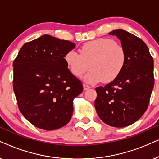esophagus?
Here are the masks:
<instances>
[{
	"label": "esophagus",
	"instance_id": "esophagus-1",
	"mask_svg": "<svg viewBox=\"0 0 159 159\" xmlns=\"http://www.w3.org/2000/svg\"><path fill=\"white\" fill-rule=\"evenodd\" d=\"M89 89H90V86H89L88 85H86V84H84V91Z\"/></svg>",
	"mask_w": 159,
	"mask_h": 159
}]
</instances>
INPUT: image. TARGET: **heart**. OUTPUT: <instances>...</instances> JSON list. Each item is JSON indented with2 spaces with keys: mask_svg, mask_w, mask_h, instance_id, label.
Listing matches in <instances>:
<instances>
[{
  "mask_svg": "<svg viewBox=\"0 0 159 159\" xmlns=\"http://www.w3.org/2000/svg\"><path fill=\"white\" fill-rule=\"evenodd\" d=\"M65 62L70 73L80 77L91 69L83 80L89 84L101 81L109 83L120 75L126 65L124 48L113 39L102 38L84 43L80 48V54L70 50L65 55Z\"/></svg>",
  "mask_w": 159,
  "mask_h": 159,
  "instance_id": "b5f03b06",
  "label": "heart"
}]
</instances>
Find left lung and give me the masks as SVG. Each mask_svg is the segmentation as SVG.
<instances>
[{
    "instance_id": "8db88e82",
    "label": "left lung",
    "mask_w": 159,
    "mask_h": 159,
    "mask_svg": "<svg viewBox=\"0 0 159 159\" xmlns=\"http://www.w3.org/2000/svg\"><path fill=\"white\" fill-rule=\"evenodd\" d=\"M108 34L121 42L126 65L114 81L96 88L94 106L107 125L125 127L139 119L148 106L154 86L153 60L145 42L133 34L122 29Z\"/></svg>"
}]
</instances>
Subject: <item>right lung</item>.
<instances>
[{
	"label": "right lung",
	"instance_id": "add662e5",
	"mask_svg": "<svg viewBox=\"0 0 159 159\" xmlns=\"http://www.w3.org/2000/svg\"><path fill=\"white\" fill-rule=\"evenodd\" d=\"M75 44L43 35L22 46L14 61L13 87L19 109L33 125L51 131L66 125L81 82L67 68L65 55Z\"/></svg>",
	"mask_w": 159,
	"mask_h": 159
}]
</instances>
